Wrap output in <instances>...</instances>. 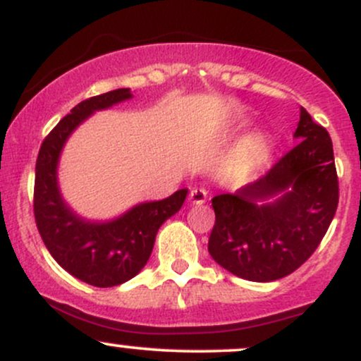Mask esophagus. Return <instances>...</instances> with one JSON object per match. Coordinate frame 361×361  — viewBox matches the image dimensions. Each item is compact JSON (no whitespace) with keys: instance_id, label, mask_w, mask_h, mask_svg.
<instances>
[{"instance_id":"34e87169","label":"esophagus","mask_w":361,"mask_h":361,"mask_svg":"<svg viewBox=\"0 0 361 361\" xmlns=\"http://www.w3.org/2000/svg\"><path fill=\"white\" fill-rule=\"evenodd\" d=\"M207 190L205 188H193L192 192H190V202L195 205H202L205 204L207 200Z\"/></svg>"}]
</instances>
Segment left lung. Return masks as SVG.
Instances as JSON below:
<instances>
[{
	"label": "left lung",
	"instance_id": "8db88e82",
	"mask_svg": "<svg viewBox=\"0 0 361 361\" xmlns=\"http://www.w3.org/2000/svg\"><path fill=\"white\" fill-rule=\"evenodd\" d=\"M293 137L299 144L267 175L212 198L209 252L239 279L273 281L295 271L317 250L336 214L339 188L329 134L302 106Z\"/></svg>",
	"mask_w": 361,
	"mask_h": 361
}]
</instances>
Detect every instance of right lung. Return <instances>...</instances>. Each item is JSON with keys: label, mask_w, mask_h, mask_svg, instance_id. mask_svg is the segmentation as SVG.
<instances>
[{"label": "right lung", "mask_w": 361, "mask_h": 361, "mask_svg": "<svg viewBox=\"0 0 361 361\" xmlns=\"http://www.w3.org/2000/svg\"><path fill=\"white\" fill-rule=\"evenodd\" d=\"M128 98L130 90L120 88L78 103L44 139L35 164L34 214L45 247L66 271L102 288L134 279L146 267L157 231L181 209L188 193L178 190L164 200L144 202L106 222L86 221L64 202L57 164L66 140L91 114Z\"/></svg>", "instance_id": "right-lung-1"}]
</instances>
